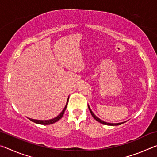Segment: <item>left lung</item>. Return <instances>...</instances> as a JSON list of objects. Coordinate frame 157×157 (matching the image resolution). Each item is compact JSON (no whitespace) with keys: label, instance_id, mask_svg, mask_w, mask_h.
Returning <instances> with one entry per match:
<instances>
[{"label":"left lung","instance_id":"obj_1","mask_svg":"<svg viewBox=\"0 0 157 157\" xmlns=\"http://www.w3.org/2000/svg\"><path fill=\"white\" fill-rule=\"evenodd\" d=\"M88 107H89V111H90V112H91L92 116L94 117V118L95 119V120H96L98 122H99V123H102V124H106V125H110V126H116V125H120V124H123V123H125V122H126V121H124V122H122V123H107V122L103 121L101 120V119H100L99 118H98V117H97L96 116H95V114L94 113V112H93V111H91V108H90L89 105H88Z\"/></svg>","mask_w":157,"mask_h":157}]
</instances>
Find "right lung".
Wrapping results in <instances>:
<instances>
[{
	"instance_id": "right-lung-1",
	"label": "right lung",
	"mask_w": 157,
	"mask_h": 157,
	"mask_svg": "<svg viewBox=\"0 0 157 157\" xmlns=\"http://www.w3.org/2000/svg\"><path fill=\"white\" fill-rule=\"evenodd\" d=\"M68 98H69V97H68ZM68 100H67V102H66V106L64 107V108H63V109L62 110V112H61L57 117H55V118H52V119H50V120H46V121L35 120V119H32V118H29V119H30L31 121H33V122H34V123H35L36 124H44V125H46V124H51L56 123V122H57L58 121H59L60 119L62 118L63 113H64V111L66 110V107H67V105H68Z\"/></svg>"
}]
</instances>
